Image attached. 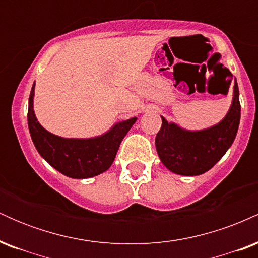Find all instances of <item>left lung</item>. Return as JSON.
<instances>
[{"mask_svg": "<svg viewBox=\"0 0 258 258\" xmlns=\"http://www.w3.org/2000/svg\"><path fill=\"white\" fill-rule=\"evenodd\" d=\"M162 125L155 138L159 158L171 172L199 176L215 166L235 139L240 122L238 82L234 79L233 98L226 116L204 130H185L161 116Z\"/></svg>", "mask_w": 258, "mask_h": 258, "instance_id": "left-lung-1", "label": "left lung"}]
</instances>
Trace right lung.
I'll return each mask as SVG.
<instances>
[{"instance_id": "1", "label": "right lung", "mask_w": 258, "mask_h": 258, "mask_svg": "<svg viewBox=\"0 0 258 258\" xmlns=\"http://www.w3.org/2000/svg\"><path fill=\"white\" fill-rule=\"evenodd\" d=\"M35 82L29 97L28 126L32 143L53 168L70 178L98 176L111 166L120 143L137 117L114 123L103 135L91 138H65L47 131L38 122L34 110Z\"/></svg>"}]
</instances>
